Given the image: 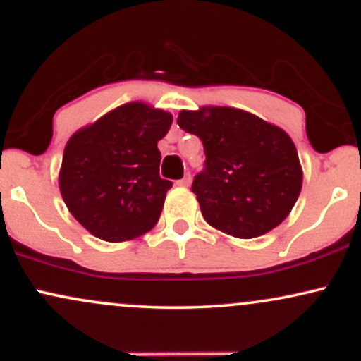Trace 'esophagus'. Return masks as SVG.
<instances>
[{
	"instance_id": "34e87169",
	"label": "esophagus",
	"mask_w": 361,
	"mask_h": 361,
	"mask_svg": "<svg viewBox=\"0 0 361 361\" xmlns=\"http://www.w3.org/2000/svg\"><path fill=\"white\" fill-rule=\"evenodd\" d=\"M190 183H192V175H190V173H186L181 180L176 181V185H180V186H190Z\"/></svg>"
}]
</instances>
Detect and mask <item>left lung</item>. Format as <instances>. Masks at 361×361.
<instances>
[{
  "instance_id": "left-lung-1",
  "label": "left lung",
  "mask_w": 361,
  "mask_h": 361,
  "mask_svg": "<svg viewBox=\"0 0 361 361\" xmlns=\"http://www.w3.org/2000/svg\"><path fill=\"white\" fill-rule=\"evenodd\" d=\"M178 126L204 142L205 169L192 192L210 226L251 239L287 219L302 190L299 154L287 132L231 106L181 110Z\"/></svg>"
}]
</instances>
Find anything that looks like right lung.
Wrapping results in <instances>:
<instances>
[{
	"label": "right lung",
	"instance_id": "obj_1",
	"mask_svg": "<svg viewBox=\"0 0 361 361\" xmlns=\"http://www.w3.org/2000/svg\"><path fill=\"white\" fill-rule=\"evenodd\" d=\"M173 115L140 102L126 103L81 128L62 156L59 190L73 217L91 234L122 243L159 221L173 183L159 176L157 140Z\"/></svg>",
	"mask_w": 361,
	"mask_h": 361
}]
</instances>
